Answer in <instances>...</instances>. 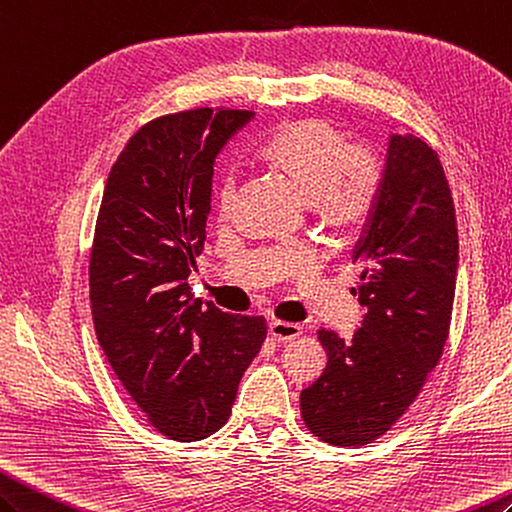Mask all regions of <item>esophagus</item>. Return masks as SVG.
<instances>
[{"label":"esophagus","instance_id":"1","mask_svg":"<svg viewBox=\"0 0 512 512\" xmlns=\"http://www.w3.org/2000/svg\"><path fill=\"white\" fill-rule=\"evenodd\" d=\"M269 333L276 339V342L287 344L302 335V328H300V324H291V322H271Z\"/></svg>","mask_w":512,"mask_h":512}]
</instances>
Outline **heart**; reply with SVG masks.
Segmentation results:
<instances>
[{
    "mask_svg": "<svg viewBox=\"0 0 512 512\" xmlns=\"http://www.w3.org/2000/svg\"><path fill=\"white\" fill-rule=\"evenodd\" d=\"M265 155L298 184L322 217L333 225H355L377 206L383 166L377 155L350 146L348 135L324 120H300L282 127L265 144ZM236 195L234 168L219 179V206Z\"/></svg>",
    "mask_w": 512,
    "mask_h": 512,
    "instance_id": "b5f03b06",
    "label": "heart"
}]
</instances>
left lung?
Here are the masks:
<instances>
[{
  "mask_svg": "<svg viewBox=\"0 0 512 512\" xmlns=\"http://www.w3.org/2000/svg\"><path fill=\"white\" fill-rule=\"evenodd\" d=\"M366 306L350 342L322 328L328 361L300 394L304 425L328 445L383 436L414 403L449 337L458 274V227L438 153L392 133L383 188L352 252Z\"/></svg>",
  "mask_w": 512,
  "mask_h": 512,
  "instance_id": "left-lung-1",
  "label": "left lung"
}]
</instances>
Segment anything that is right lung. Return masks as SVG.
I'll use <instances>...</instances> for the list:
<instances>
[{
  "label": "right lung",
  "instance_id": "add662e5",
  "mask_svg": "<svg viewBox=\"0 0 512 512\" xmlns=\"http://www.w3.org/2000/svg\"><path fill=\"white\" fill-rule=\"evenodd\" d=\"M254 118L192 109L151 120L111 166L89 258L94 328L109 366L170 440L212 436L260 352L263 317L192 298L188 276L206 241L214 160Z\"/></svg>",
  "mask_w": 512,
  "mask_h": 512
}]
</instances>
